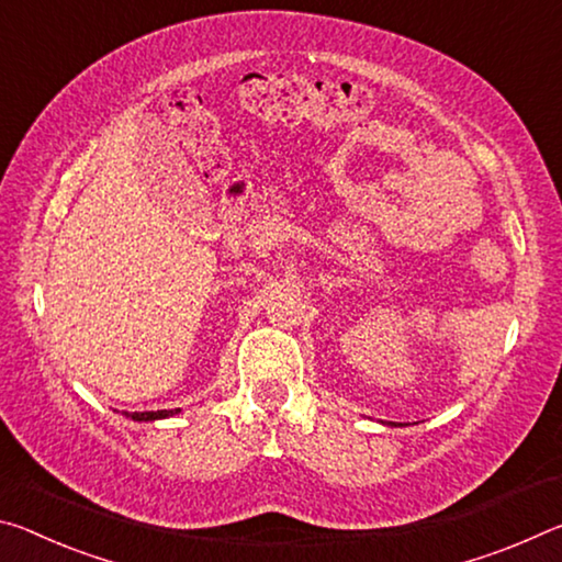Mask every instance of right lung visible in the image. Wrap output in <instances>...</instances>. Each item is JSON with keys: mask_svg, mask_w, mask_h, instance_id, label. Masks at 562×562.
I'll return each instance as SVG.
<instances>
[{"mask_svg": "<svg viewBox=\"0 0 562 562\" xmlns=\"http://www.w3.org/2000/svg\"><path fill=\"white\" fill-rule=\"evenodd\" d=\"M173 413H179V408H177V411H144V413H126V416H128V418H134V420H156V418L173 416Z\"/></svg>", "mask_w": 562, "mask_h": 562, "instance_id": "1", "label": "right lung"}]
</instances>
